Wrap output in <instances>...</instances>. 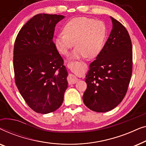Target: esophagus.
Returning <instances> with one entry per match:
<instances>
[{
    "label": "esophagus",
    "mask_w": 146,
    "mask_h": 146,
    "mask_svg": "<svg viewBox=\"0 0 146 146\" xmlns=\"http://www.w3.org/2000/svg\"><path fill=\"white\" fill-rule=\"evenodd\" d=\"M68 81L70 84H74L76 83L78 81V79L75 76L72 74H70L68 77Z\"/></svg>",
    "instance_id": "34e87169"
}]
</instances>
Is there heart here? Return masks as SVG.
Wrapping results in <instances>:
<instances>
[{"instance_id":"1","label":"heart","mask_w":146,"mask_h":146,"mask_svg":"<svg viewBox=\"0 0 146 146\" xmlns=\"http://www.w3.org/2000/svg\"><path fill=\"white\" fill-rule=\"evenodd\" d=\"M64 33H60L54 40L56 49L66 56L74 46L71 58H94L100 54L106 42L108 28L102 21L87 17H76L66 24Z\"/></svg>"}]
</instances>
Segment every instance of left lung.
<instances>
[{
	"label": "left lung",
	"instance_id": "8db88e82",
	"mask_svg": "<svg viewBox=\"0 0 146 146\" xmlns=\"http://www.w3.org/2000/svg\"><path fill=\"white\" fill-rule=\"evenodd\" d=\"M112 29L100 54L86 76L84 104L91 110L106 112L122 101L132 72V46L127 30L110 17Z\"/></svg>",
	"mask_w": 146,
	"mask_h": 146
}]
</instances>
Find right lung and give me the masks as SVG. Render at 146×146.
Instances as JSON below:
<instances>
[{
	"mask_svg": "<svg viewBox=\"0 0 146 146\" xmlns=\"http://www.w3.org/2000/svg\"><path fill=\"white\" fill-rule=\"evenodd\" d=\"M63 15L38 14L18 34L14 47L16 85L29 106L46 114L58 109L68 87L66 68L52 39Z\"/></svg>",
	"mask_w": 146,
	"mask_h": 146,
	"instance_id": "add662e5",
	"label": "right lung"
}]
</instances>
